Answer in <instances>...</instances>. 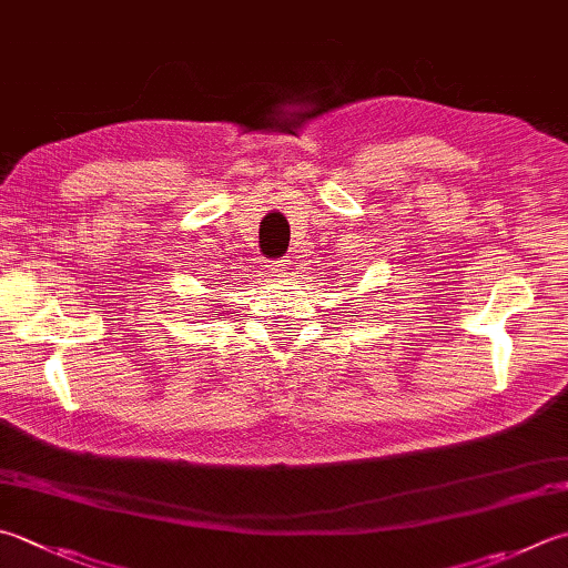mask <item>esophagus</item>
I'll use <instances>...</instances> for the list:
<instances>
[{
  "mask_svg": "<svg viewBox=\"0 0 568 568\" xmlns=\"http://www.w3.org/2000/svg\"><path fill=\"white\" fill-rule=\"evenodd\" d=\"M286 270H288L286 260H284V262H272V264H270L272 276H286Z\"/></svg>",
  "mask_w": 568,
  "mask_h": 568,
  "instance_id": "esophagus-1",
  "label": "esophagus"
}]
</instances>
